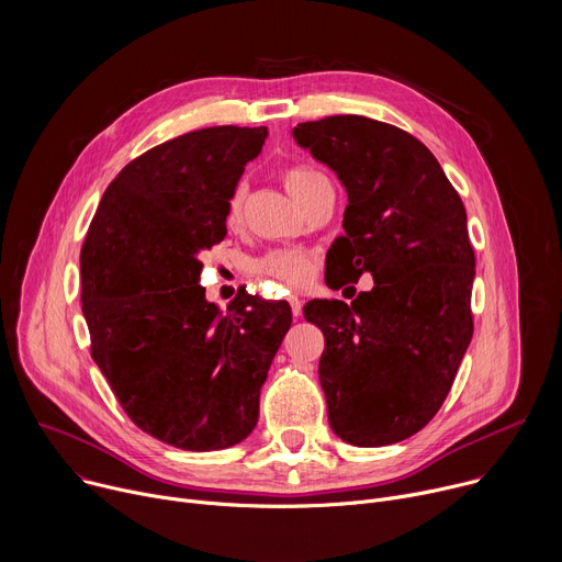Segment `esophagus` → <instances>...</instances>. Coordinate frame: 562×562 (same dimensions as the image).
<instances>
[{
    "label": "esophagus",
    "mask_w": 562,
    "mask_h": 562,
    "mask_svg": "<svg viewBox=\"0 0 562 562\" xmlns=\"http://www.w3.org/2000/svg\"><path fill=\"white\" fill-rule=\"evenodd\" d=\"M289 306H291L293 317H300V315H302V300H300L297 295H289Z\"/></svg>",
    "instance_id": "esophagus-1"
}]
</instances>
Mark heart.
<instances>
[{
	"mask_svg": "<svg viewBox=\"0 0 562 562\" xmlns=\"http://www.w3.org/2000/svg\"><path fill=\"white\" fill-rule=\"evenodd\" d=\"M325 176L308 169V167H291L284 171V187L286 191L293 195L295 202H300V198L317 182L323 180ZM245 198H247V187L237 184L231 193L228 206H226V220L228 224H235L243 215V206H245ZM254 271L273 280H280L284 284L291 286H300L304 284L311 276H313V258L306 251L300 249H276L267 256H262L260 260L254 262Z\"/></svg>",
	"mask_w": 562,
	"mask_h": 562,
	"instance_id": "b5f03b06",
	"label": "heart"
}]
</instances>
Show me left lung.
I'll list each match as a JSON object with an SVG mask.
<instances>
[{
	"instance_id": "8db88e82",
	"label": "left lung",
	"mask_w": 562,
	"mask_h": 562,
	"mask_svg": "<svg viewBox=\"0 0 562 562\" xmlns=\"http://www.w3.org/2000/svg\"><path fill=\"white\" fill-rule=\"evenodd\" d=\"M293 139L349 198L327 284L373 278L351 304H304L325 334L317 373L329 425L356 447L400 442L438 414L473 336L464 204L434 153L403 128L334 115L297 124Z\"/></svg>"
}]
</instances>
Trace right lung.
<instances>
[{
    "label": "right lung",
    "mask_w": 562,
    "mask_h": 562,
    "mask_svg": "<svg viewBox=\"0 0 562 562\" xmlns=\"http://www.w3.org/2000/svg\"><path fill=\"white\" fill-rule=\"evenodd\" d=\"M267 126H211L159 144L109 184L79 271L91 356L126 416L187 451L243 442L291 327L286 302L235 295L222 311L198 284L200 254L226 235L233 189Z\"/></svg>",
    "instance_id": "1"
}]
</instances>
